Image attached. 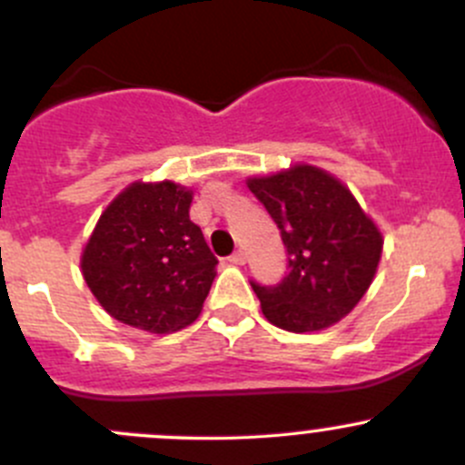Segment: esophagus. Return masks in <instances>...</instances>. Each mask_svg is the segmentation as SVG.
Returning <instances> with one entry per match:
<instances>
[{
    "mask_svg": "<svg viewBox=\"0 0 465 465\" xmlns=\"http://www.w3.org/2000/svg\"><path fill=\"white\" fill-rule=\"evenodd\" d=\"M227 261L232 262V265H245V254H242V252H233Z\"/></svg>",
    "mask_w": 465,
    "mask_h": 465,
    "instance_id": "obj_1",
    "label": "esophagus"
}]
</instances>
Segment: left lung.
<instances>
[{"instance_id": "left-lung-1", "label": "left lung", "mask_w": 465, "mask_h": 465, "mask_svg": "<svg viewBox=\"0 0 465 465\" xmlns=\"http://www.w3.org/2000/svg\"><path fill=\"white\" fill-rule=\"evenodd\" d=\"M279 227L290 272L274 288L252 283L265 320L315 332L344 320L376 276L382 233L337 177L311 163L247 180Z\"/></svg>"}]
</instances>
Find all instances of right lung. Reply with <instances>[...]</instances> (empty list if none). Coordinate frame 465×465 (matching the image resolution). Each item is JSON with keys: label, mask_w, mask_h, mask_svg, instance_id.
<instances>
[{"label": "right lung", "mask_w": 465, "mask_h": 465, "mask_svg": "<svg viewBox=\"0 0 465 465\" xmlns=\"http://www.w3.org/2000/svg\"><path fill=\"white\" fill-rule=\"evenodd\" d=\"M193 191L133 182L98 218L81 256L83 279L103 311L166 335L198 320L218 259L191 223Z\"/></svg>", "instance_id": "obj_1"}]
</instances>
